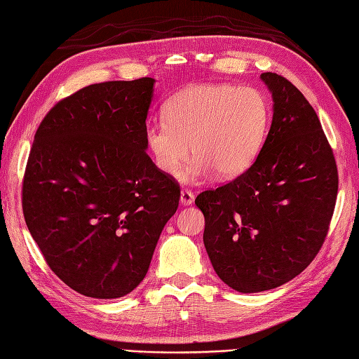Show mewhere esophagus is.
Masks as SVG:
<instances>
[{
  "label": "esophagus",
  "mask_w": 359,
  "mask_h": 359,
  "mask_svg": "<svg viewBox=\"0 0 359 359\" xmlns=\"http://www.w3.org/2000/svg\"><path fill=\"white\" fill-rule=\"evenodd\" d=\"M181 204L182 205H190L194 203V200H195V195H194V192L192 190H189V189H182L181 190Z\"/></svg>",
  "instance_id": "esophagus-1"
}]
</instances>
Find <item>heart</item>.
Wrapping results in <instances>:
<instances>
[{
    "label": "heart",
    "mask_w": 359,
    "mask_h": 359,
    "mask_svg": "<svg viewBox=\"0 0 359 359\" xmlns=\"http://www.w3.org/2000/svg\"><path fill=\"white\" fill-rule=\"evenodd\" d=\"M163 114L164 119L149 123L146 129L155 165L175 177L192 149L195 159L186 180L196 181L212 170L221 178L249 170L264 146L270 107L257 87L204 83L173 93Z\"/></svg>",
    "instance_id": "heart-1"
}]
</instances>
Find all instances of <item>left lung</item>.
<instances>
[{"instance_id":"left-lung-1","label":"left lung","mask_w":359,"mask_h":359,"mask_svg":"<svg viewBox=\"0 0 359 359\" xmlns=\"http://www.w3.org/2000/svg\"><path fill=\"white\" fill-rule=\"evenodd\" d=\"M273 119L257 161L196 196L215 272L241 293L299 275L327 236L338 194L333 150L313 107L284 76L266 72Z\"/></svg>"}]
</instances>
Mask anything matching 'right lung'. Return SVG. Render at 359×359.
<instances>
[{"label":"right lung","mask_w":359,"mask_h":359,"mask_svg":"<svg viewBox=\"0 0 359 359\" xmlns=\"http://www.w3.org/2000/svg\"><path fill=\"white\" fill-rule=\"evenodd\" d=\"M154 78L90 84L39 124L22 213L47 266L70 289L112 299L144 280L180 184L146 154Z\"/></svg>","instance_id":"1"}]
</instances>
